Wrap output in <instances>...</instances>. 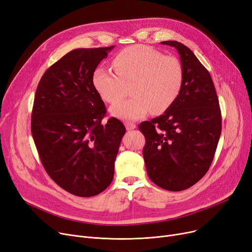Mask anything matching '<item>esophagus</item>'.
Instances as JSON below:
<instances>
[{"label":"esophagus","mask_w":252,"mask_h":252,"mask_svg":"<svg viewBox=\"0 0 252 252\" xmlns=\"http://www.w3.org/2000/svg\"><path fill=\"white\" fill-rule=\"evenodd\" d=\"M125 125H126V129H127V130H130V129H134V128H136V125H135V124H133V123L126 122Z\"/></svg>","instance_id":"obj_1"}]
</instances>
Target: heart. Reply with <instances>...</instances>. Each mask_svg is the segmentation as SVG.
Listing matches in <instances>:
<instances>
[{
  "mask_svg": "<svg viewBox=\"0 0 252 252\" xmlns=\"http://www.w3.org/2000/svg\"><path fill=\"white\" fill-rule=\"evenodd\" d=\"M115 73L98 67L92 83L106 102L114 104L127 94L130 86L133 97L112 106L110 112L122 119H138L150 110L162 113L175 103L183 86L181 61L147 46L135 45L121 51L114 57Z\"/></svg>",
  "mask_w": 252,
  "mask_h": 252,
  "instance_id": "b5f03b06",
  "label": "heart"
}]
</instances>
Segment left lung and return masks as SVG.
<instances>
[{"label":"left lung","mask_w":252,"mask_h":252,"mask_svg":"<svg viewBox=\"0 0 252 252\" xmlns=\"http://www.w3.org/2000/svg\"><path fill=\"white\" fill-rule=\"evenodd\" d=\"M183 66L180 95L162 115L141 123L143 156L150 180L167 191L193 186L207 173L221 133V114L213 79L194 53L176 41Z\"/></svg>","instance_id":"1"}]
</instances>
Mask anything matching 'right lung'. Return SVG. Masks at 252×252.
Returning a JSON list of instances; mask_svg holds the SVG:
<instances>
[{"label": "right lung", "instance_id": "right-lung-1", "mask_svg": "<svg viewBox=\"0 0 252 252\" xmlns=\"http://www.w3.org/2000/svg\"><path fill=\"white\" fill-rule=\"evenodd\" d=\"M113 48L70 51L46 70L35 92L32 134L42 164L58 186L79 197L111 184L126 133L117 118L102 124L105 104L92 83Z\"/></svg>", "mask_w": 252, "mask_h": 252}]
</instances>
